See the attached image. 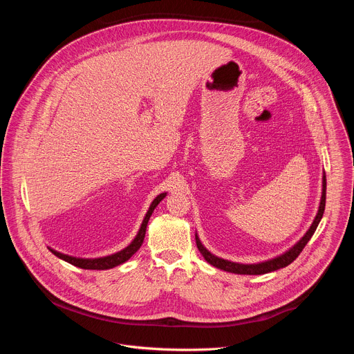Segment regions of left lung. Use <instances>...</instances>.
Segmentation results:
<instances>
[{
	"label": "left lung",
	"mask_w": 354,
	"mask_h": 354,
	"mask_svg": "<svg viewBox=\"0 0 354 354\" xmlns=\"http://www.w3.org/2000/svg\"><path fill=\"white\" fill-rule=\"evenodd\" d=\"M325 203H326V176L324 174V178H322V197H321V203H319V210H318V214H317L314 223L311 224L310 230L307 231V234L302 236L290 250H287L286 254H283V255H280L274 259L262 262V263L242 265V263H235V262H230V261L217 258L213 254H210V252L203 245H201L197 235H196V245L200 250V254L203 255V258L217 269H221V270H225V272H230V273H235V274H265V273H269V272H274V270H279L281 268L288 266L291 262H294L298 258V255L301 254L302 249L306 248V245L308 243V241L314 235V232H315V230H317V227H318V224H319V221L324 216Z\"/></svg>",
	"instance_id": "left-lung-1"
}]
</instances>
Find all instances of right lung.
I'll use <instances>...</instances> for the list:
<instances>
[{
	"instance_id": "add662e5",
	"label": "right lung",
	"mask_w": 354,
	"mask_h": 354,
	"mask_svg": "<svg viewBox=\"0 0 354 354\" xmlns=\"http://www.w3.org/2000/svg\"><path fill=\"white\" fill-rule=\"evenodd\" d=\"M167 196V193H161L158 194L153 203H151L144 220H142V224H141V228L137 234V236L134 238V241L127 246L124 248L123 250L118 252V254H113L111 257H105V258H97V259H81V258H74V257H68V255H64V254H60V252L55 250V249H50L52 250V254H55L57 258L77 266V268H81V269H89V270H106V269H112L115 266H119L122 263H124L126 261H129L136 252L140 249V246L142 245V241H144V236H145V230H147V224H148V220L151 217V214H153L154 209L158 206L160 201Z\"/></svg>"
}]
</instances>
